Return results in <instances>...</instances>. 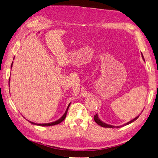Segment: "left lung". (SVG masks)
Masks as SVG:
<instances>
[{"label":"left lung","mask_w":158,"mask_h":158,"mask_svg":"<svg viewBox=\"0 0 158 158\" xmlns=\"http://www.w3.org/2000/svg\"><path fill=\"white\" fill-rule=\"evenodd\" d=\"M141 56H142V58H143V60L145 61L143 55L142 53H141ZM142 112H143V111H142ZM139 115L137 116L136 117V118H135L134 119H133V120H131V121H129V122H128V123H127L126 124H123V125H120V126H113V125H110V124H108L105 123L104 122H103V121L101 120L100 119V118H99V116H98V114H96V115L94 116V120H95V122H96L98 124H99V125L102 127H105V128H120V127H124V126H126V125H127V124H129L132 123L133 122H134V121H135V120H136L139 118Z\"/></svg>","instance_id":"left-lung-1"}]
</instances>
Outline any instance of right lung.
I'll return each instance as SVG.
<instances>
[{
    "label": "right lung",
    "instance_id": "add662e5",
    "mask_svg": "<svg viewBox=\"0 0 158 158\" xmlns=\"http://www.w3.org/2000/svg\"><path fill=\"white\" fill-rule=\"evenodd\" d=\"M13 60H14V58H13ZM13 62H12L11 66H10V68H12V67H13ZM9 84H10V78H9ZM70 105H71V103H69V104L68 105V106H67V110H66V111H65L64 114L63 115H62V116H61V118H60L59 119L57 120H56V121H54V122L50 123L37 124V123H33V122H31V121H30V120H28L29 122L31 124H35V125H38V126H42V127H49V126L56 125V124H58L60 123L61 122H62V121H63V120H64V118H66V115H67V111H68V109H69V106H70Z\"/></svg>",
    "mask_w": 158,
    "mask_h": 158
}]
</instances>
